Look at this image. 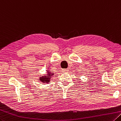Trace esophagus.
Returning <instances> with one entry per match:
<instances>
[{"label":"esophagus","instance_id":"34e87169","mask_svg":"<svg viewBox=\"0 0 121 121\" xmlns=\"http://www.w3.org/2000/svg\"><path fill=\"white\" fill-rule=\"evenodd\" d=\"M62 72L64 73H66L68 72L69 71V69H62Z\"/></svg>","mask_w":121,"mask_h":121}]
</instances>
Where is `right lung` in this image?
<instances>
[{
    "mask_svg": "<svg viewBox=\"0 0 121 121\" xmlns=\"http://www.w3.org/2000/svg\"><path fill=\"white\" fill-rule=\"evenodd\" d=\"M47 75H44V76H42L40 78V81H41L43 83H48L50 81L51 77L52 75H53V73L52 72H51L50 71L47 70Z\"/></svg>",
    "mask_w": 121,
    "mask_h": 121,
    "instance_id": "add662e5",
    "label": "right lung"
}]
</instances>
